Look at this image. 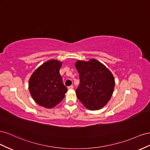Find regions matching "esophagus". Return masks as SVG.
I'll use <instances>...</instances> for the list:
<instances>
[{
    "label": "esophagus",
    "instance_id": "34e87169",
    "mask_svg": "<svg viewBox=\"0 0 150 150\" xmlns=\"http://www.w3.org/2000/svg\"><path fill=\"white\" fill-rule=\"evenodd\" d=\"M73 88H74V86H73V85H70V86L68 87V89H69V90H71Z\"/></svg>",
    "mask_w": 150,
    "mask_h": 150
}]
</instances>
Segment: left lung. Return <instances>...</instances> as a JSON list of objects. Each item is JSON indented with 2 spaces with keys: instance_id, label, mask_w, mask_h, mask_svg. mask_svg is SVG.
I'll list each match as a JSON object with an SVG mask.
<instances>
[{
  "instance_id": "1",
  "label": "left lung",
  "mask_w": 150,
  "mask_h": 150,
  "mask_svg": "<svg viewBox=\"0 0 150 150\" xmlns=\"http://www.w3.org/2000/svg\"><path fill=\"white\" fill-rule=\"evenodd\" d=\"M79 74L80 84L76 90L79 100L89 110H99L112 97L115 86L114 76L103 64L91 59L75 64Z\"/></svg>"
}]
</instances>
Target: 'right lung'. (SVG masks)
<instances>
[{"label":"right lung","mask_w":150,"mask_h":150,"mask_svg":"<svg viewBox=\"0 0 150 150\" xmlns=\"http://www.w3.org/2000/svg\"><path fill=\"white\" fill-rule=\"evenodd\" d=\"M62 63L51 59L33 72L29 80V91L36 103L46 108H54L65 97L64 85L59 69Z\"/></svg>","instance_id":"add662e5"}]
</instances>
